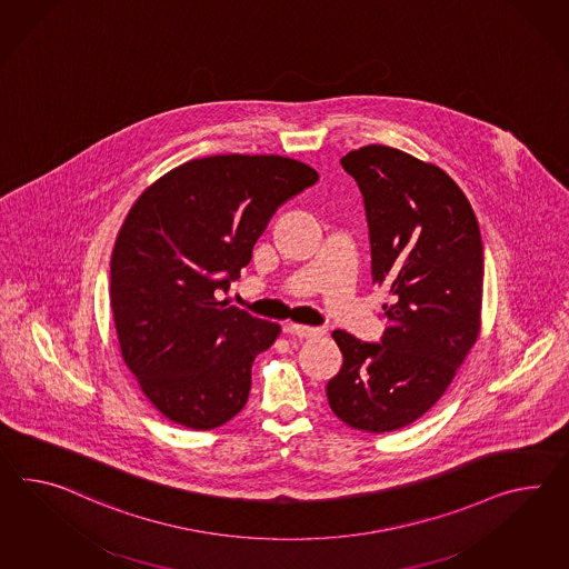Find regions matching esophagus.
<instances>
[{
  "label": "esophagus",
  "instance_id": "34e87169",
  "mask_svg": "<svg viewBox=\"0 0 569 569\" xmlns=\"http://www.w3.org/2000/svg\"><path fill=\"white\" fill-rule=\"evenodd\" d=\"M290 331L296 335V337H300V339H312V337H319V335H322V329H317V327H306V325H291Z\"/></svg>",
  "mask_w": 569,
  "mask_h": 569
}]
</instances>
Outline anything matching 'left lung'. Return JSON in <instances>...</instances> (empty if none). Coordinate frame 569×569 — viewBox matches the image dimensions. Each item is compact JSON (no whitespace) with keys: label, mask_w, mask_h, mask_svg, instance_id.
<instances>
[{"label":"left lung","mask_w":569,"mask_h":569,"mask_svg":"<svg viewBox=\"0 0 569 569\" xmlns=\"http://www.w3.org/2000/svg\"><path fill=\"white\" fill-rule=\"evenodd\" d=\"M366 206L372 281L385 286L380 343L333 331L343 353L327 385L356 430H401L428 413L481 331L483 242L469 199L442 168L388 146L341 158Z\"/></svg>","instance_id":"left-lung-1"}]
</instances>
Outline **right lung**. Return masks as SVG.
Returning <instances> with one entry per match:
<instances>
[{
  "label": "right lung",
  "instance_id": "right-lung-1",
  "mask_svg": "<svg viewBox=\"0 0 569 569\" xmlns=\"http://www.w3.org/2000/svg\"><path fill=\"white\" fill-rule=\"evenodd\" d=\"M319 172L283 156H209L139 194L114 240L111 308L121 356L170 421L213 430L247 405L278 322L218 300L271 216Z\"/></svg>",
  "mask_w": 569,
  "mask_h": 569
}]
</instances>
